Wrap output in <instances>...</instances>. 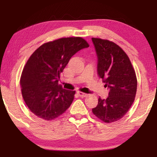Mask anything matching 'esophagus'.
Masks as SVG:
<instances>
[{
    "instance_id": "34e87169",
    "label": "esophagus",
    "mask_w": 157,
    "mask_h": 157,
    "mask_svg": "<svg viewBox=\"0 0 157 157\" xmlns=\"http://www.w3.org/2000/svg\"><path fill=\"white\" fill-rule=\"evenodd\" d=\"M77 94H78V95L80 96V97H86V96H87L86 94L83 93V92H81V91H78L77 92Z\"/></svg>"
}]
</instances>
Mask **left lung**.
I'll return each mask as SVG.
<instances>
[{
  "label": "left lung",
  "instance_id": "obj_1",
  "mask_svg": "<svg viewBox=\"0 0 157 157\" xmlns=\"http://www.w3.org/2000/svg\"><path fill=\"white\" fill-rule=\"evenodd\" d=\"M92 41L98 56V74L110 89L106 99L98 98L92 112L105 123H113L122 119L134 101L136 73L127 54L115 43L98 38H92Z\"/></svg>",
  "mask_w": 157,
  "mask_h": 157
}]
</instances>
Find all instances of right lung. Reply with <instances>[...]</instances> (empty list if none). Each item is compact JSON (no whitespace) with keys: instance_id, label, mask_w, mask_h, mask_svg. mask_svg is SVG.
<instances>
[{"instance_id":"1","label":"right lung","mask_w":157,"mask_h":157,"mask_svg":"<svg viewBox=\"0 0 157 157\" xmlns=\"http://www.w3.org/2000/svg\"><path fill=\"white\" fill-rule=\"evenodd\" d=\"M89 46L81 37L61 38L45 43L29 57L20 85L25 104L36 117L51 121L69 108L76 91L63 89L60 76L71 58Z\"/></svg>"}]
</instances>
